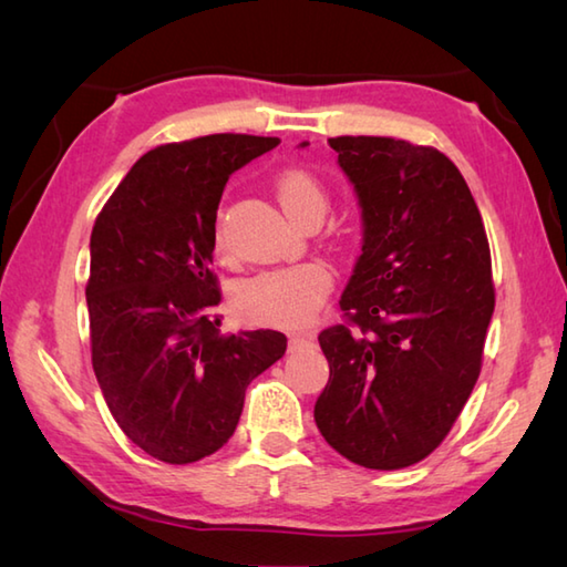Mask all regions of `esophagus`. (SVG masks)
<instances>
[{"instance_id": "esophagus-1", "label": "esophagus", "mask_w": 567, "mask_h": 567, "mask_svg": "<svg viewBox=\"0 0 567 567\" xmlns=\"http://www.w3.org/2000/svg\"><path fill=\"white\" fill-rule=\"evenodd\" d=\"M311 341H315V331H299V333H292V336H290V351H295V348L309 346Z\"/></svg>"}]
</instances>
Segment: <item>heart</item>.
<instances>
[{"mask_svg":"<svg viewBox=\"0 0 567 567\" xmlns=\"http://www.w3.org/2000/svg\"><path fill=\"white\" fill-rule=\"evenodd\" d=\"M272 189L282 209L299 224L323 219L329 209V189L307 167H285L275 175ZM214 252L228 260V244L221 226L214 228ZM333 287V275L319 260H302L282 268L256 272L234 290V307L244 319L268 327H299L317 315Z\"/></svg>","mask_w":567,"mask_h":567,"instance_id":"heart-1","label":"heart"}]
</instances>
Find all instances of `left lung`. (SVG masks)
<instances>
[{
  "label": "left lung",
  "mask_w": 567,
  "mask_h": 567,
  "mask_svg": "<svg viewBox=\"0 0 567 567\" xmlns=\"http://www.w3.org/2000/svg\"><path fill=\"white\" fill-rule=\"evenodd\" d=\"M365 238L323 329L329 384L315 419L331 449L372 470L424 461L449 436L483 368L495 282L483 216L461 171L431 146L329 138Z\"/></svg>",
  "instance_id": "obj_1"
}]
</instances>
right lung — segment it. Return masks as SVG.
I'll return each mask as SVG.
<instances>
[{"label": "right lung", "mask_w": 567, "mask_h": 567, "mask_svg": "<svg viewBox=\"0 0 567 567\" xmlns=\"http://www.w3.org/2000/svg\"><path fill=\"white\" fill-rule=\"evenodd\" d=\"M280 138L212 134L141 155L90 238L92 368L116 424L148 455L187 465L234 436L246 388L285 355L280 331L224 336L212 270L228 175Z\"/></svg>", "instance_id": "1"}]
</instances>
